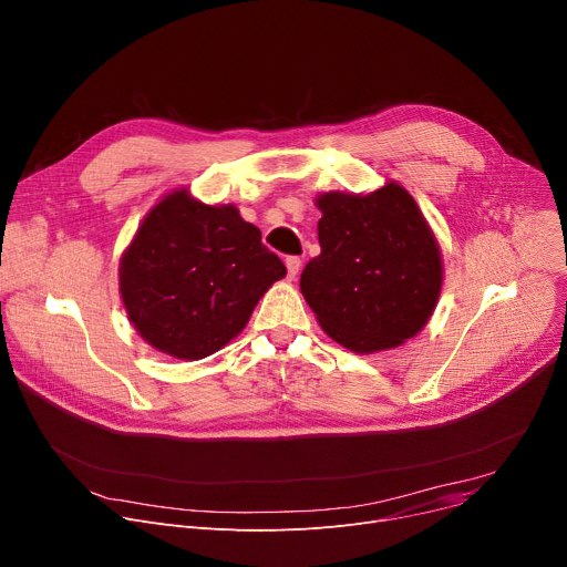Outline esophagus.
Masks as SVG:
<instances>
[{
    "label": "esophagus",
    "mask_w": 567,
    "mask_h": 567,
    "mask_svg": "<svg viewBox=\"0 0 567 567\" xmlns=\"http://www.w3.org/2000/svg\"><path fill=\"white\" fill-rule=\"evenodd\" d=\"M286 268H288V277L295 279L297 272H299V268H301V258H299V256H288V258H286Z\"/></svg>",
    "instance_id": "34e87169"
}]
</instances>
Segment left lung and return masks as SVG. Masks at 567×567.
<instances>
[{"mask_svg": "<svg viewBox=\"0 0 567 567\" xmlns=\"http://www.w3.org/2000/svg\"><path fill=\"white\" fill-rule=\"evenodd\" d=\"M322 251L299 288L336 342L372 354L413 338L443 286L439 240L415 199L395 182L370 195L318 197Z\"/></svg>", "mask_w": 567, "mask_h": 567, "instance_id": "8db88e82", "label": "left lung"}]
</instances>
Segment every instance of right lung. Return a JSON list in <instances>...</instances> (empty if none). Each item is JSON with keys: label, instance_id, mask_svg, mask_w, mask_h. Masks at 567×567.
<instances>
[{"label": "right lung", "instance_id": "right-lung-1", "mask_svg": "<svg viewBox=\"0 0 567 567\" xmlns=\"http://www.w3.org/2000/svg\"><path fill=\"white\" fill-rule=\"evenodd\" d=\"M281 277V258L236 206H208L188 190L165 195L120 258L128 320L154 350L184 361L223 350Z\"/></svg>", "mask_w": 567, "mask_h": 567}]
</instances>
